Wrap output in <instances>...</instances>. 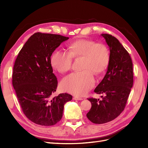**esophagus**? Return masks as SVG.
Wrapping results in <instances>:
<instances>
[{"instance_id": "esophagus-1", "label": "esophagus", "mask_w": 148, "mask_h": 148, "mask_svg": "<svg viewBox=\"0 0 148 148\" xmlns=\"http://www.w3.org/2000/svg\"><path fill=\"white\" fill-rule=\"evenodd\" d=\"M73 99H74V100H78V101H82V100H83V98H82V97H79L75 96V97H73Z\"/></svg>"}]
</instances>
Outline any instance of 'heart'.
<instances>
[{"label": "heart", "mask_w": 148, "mask_h": 148, "mask_svg": "<svg viewBox=\"0 0 148 148\" xmlns=\"http://www.w3.org/2000/svg\"><path fill=\"white\" fill-rule=\"evenodd\" d=\"M68 52L56 50L51 58V65L58 72L65 73L71 68L72 58L82 57V71L73 73L62 80V90L82 96L87 93L95 84V73L102 74L107 69L110 54L107 47L89 39H79L71 42L67 47Z\"/></svg>", "instance_id": "obj_1"}]
</instances>
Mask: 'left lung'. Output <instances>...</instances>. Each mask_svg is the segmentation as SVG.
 Instances as JSON below:
<instances>
[{"mask_svg": "<svg viewBox=\"0 0 148 148\" xmlns=\"http://www.w3.org/2000/svg\"><path fill=\"white\" fill-rule=\"evenodd\" d=\"M110 50L107 71L95 92L102 94V100L89 98L91 108L86 114L91 122H110L122 112L133 84V64L130 56L119 40L108 34H101Z\"/></svg>", "mask_w": 148, "mask_h": 148, "instance_id": "left-lung-1", "label": "left lung"}]
</instances>
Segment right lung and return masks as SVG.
<instances>
[{
    "instance_id": "1",
    "label": "right lung",
    "mask_w": 148,
    "mask_h": 148,
    "mask_svg": "<svg viewBox=\"0 0 148 148\" xmlns=\"http://www.w3.org/2000/svg\"><path fill=\"white\" fill-rule=\"evenodd\" d=\"M69 39L59 34L36 33L26 42L15 62L13 86L24 114L36 124L51 126L59 122L65 104L72 99L67 93L50 98L57 87L51 57Z\"/></svg>"
}]
</instances>
